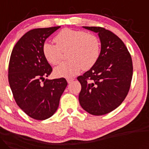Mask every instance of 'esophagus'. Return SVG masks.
Wrapping results in <instances>:
<instances>
[{
	"label": "esophagus",
	"instance_id": "obj_1",
	"mask_svg": "<svg viewBox=\"0 0 149 149\" xmlns=\"http://www.w3.org/2000/svg\"><path fill=\"white\" fill-rule=\"evenodd\" d=\"M74 78H68V79H67V81H68V83H71L72 81H74Z\"/></svg>",
	"mask_w": 149,
	"mask_h": 149
}]
</instances>
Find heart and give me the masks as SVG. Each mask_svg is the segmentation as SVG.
<instances>
[{
  "instance_id": "1",
  "label": "heart",
  "mask_w": 149,
  "mask_h": 149,
  "mask_svg": "<svg viewBox=\"0 0 149 149\" xmlns=\"http://www.w3.org/2000/svg\"><path fill=\"white\" fill-rule=\"evenodd\" d=\"M54 41L56 45L50 43L43 45V54L48 63L58 65L63 58V53L67 51V58L69 59L55 68L57 77H74L81 69H91L99 58L101 44L94 34L66 28L55 36Z\"/></svg>"
}]
</instances>
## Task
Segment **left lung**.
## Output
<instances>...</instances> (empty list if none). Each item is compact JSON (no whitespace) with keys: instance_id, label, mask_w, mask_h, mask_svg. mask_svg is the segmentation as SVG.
Segmentation results:
<instances>
[{"instance_id":"8db88e82","label":"left lung","mask_w":149,"mask_h":149,"mask_svg":"<svg viewBox=\"0 0 149 149\" xmlns=\"http://www.w3.org/2000/svg\"><path fill=\"white\" fill-rule=\"evenodd\" d=\"M84 27L98 33L101 50L96 64L77 77L81 85L79 101L88 113L103 115L118 108L126 98L132 79V60L123 41L110 30Z\"/></svg>"}]
</instances>
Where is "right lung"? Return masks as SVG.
Masks as SVG:
<instances>
[{"mask_svg": "<svg viewBox=\"0 0 149 149\" xmlns=\"http://www.w3.org/2000/svg\"><path fill=\"white\" fill-rule=\"evenodd\" d=\"M61 26L38 28L26 32L12 51L8 81L17 106L30 118H49L56 113L68 82L65 78L45 79L53 68L42 51L50 35Z\"/></svg>", "mask_w": 149, "mask_h": 149, "instance_id": "add662e5", "label": "right lung"}]
</instances>
